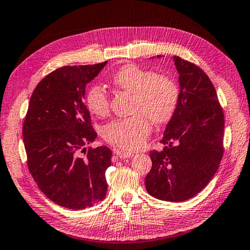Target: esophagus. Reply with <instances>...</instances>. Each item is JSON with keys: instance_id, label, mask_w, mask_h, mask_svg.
I'll return each mask as SVG.
<instances>
[{"instance_id": "1", "label": "esophagus", "mask_w": 250, "mask_h": 250, "mask_svg": "<svg viewBox=\"0 0 250 250\" xmlns=\"http://www.w3.org/2000/svg\"><path fill=\"white\" fill-rule=\"evenodd\" d=\"M115 153L117 154V156L120 158H130L133 156V153L126 152V151H120V149H117V151H115Z\"/></svg>"}]
</instances>
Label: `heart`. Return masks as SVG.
Instances as JSON below:
<instances>
[{
    "label": "heart",
    "mask_w": 250,
    "mask_h": 250,
    "mask_svg": "<svg viewBox=\"0 0 250 250\" xmlns=\"http://www.w3.org/2000/svg\"><path fill=\"white\" fill-rule=\"evenodd\" d=\"M111 83L122 92L133 95V116L110 121L103 130L108 143L128 151L138 148L151 132V119L155 125L168 122L176 111L179 88L174 80L164 74L135 64L121 66L111 76ZM86 105L94 115L104 117L109 111V97L98 85L86 94Z\"/></svg>",
    "instance_id": "1"
}]
</instances>
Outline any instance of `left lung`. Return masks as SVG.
<instances>
[{
  "mask_svg": "<svg viewBox=\"0 0 250 250\" xmlns=\"http://www.w3.org/2000/svg\"><path fill=\"white\" fill-rule=\"evenodd\" d=\"M179 101L166 126L163 151H151L145 187L152 197L181 202L196 196L219 168L224 153V113L211 80L192 62L174 57Z\"/></svg>",
  "mask_w": 250,
  "mask_h": 250,
  "instance_id": "1",
  "label": "left lung"
}]
</instances>
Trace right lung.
<instances>
[{
  "label": "right lung",
  "mask_w": 250,
  "mask_h": 250,
  "mask_svg": "<svg viewBox=\"0 0 250 250\" xmlns=\"http://www.w3.org/2000/svg\"><path fill=\"white\" fill-rule=\"evenodd\" d=\"M62 66L39 82L22 125L27 165L39 189L59 206L83 210L105 199L107 146L86 149L97 133L84 104L85 86L106 65ZM84 152L85 157H80Z\"/></svg>",
  "instance_id": "add662e5"
}]
</instances>
